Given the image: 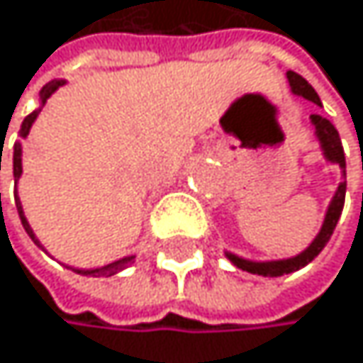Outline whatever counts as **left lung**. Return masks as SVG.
<instances>
[{
  "instance_id": "left-lung-1",
  "label": "left lung",
  "mask_w": 363,
  "mask_h": 363,
  "mask_svg": "<svg viewBox=\"0 0 363 363\" xmlns=\"http://www.w3.org/2000/svg\"><path fill=\"white\" fill-rule=\"evenodd\" d=\"M286 79H289V85H291V92L298 94V96H304L308 101H313L315 106H322V101L318 96V92L311 88V83L300 77L298 72L289 70L286 72ZM311 125L315 128V138L320 143V150L324 154V158L328 163H335L340 165L342 169V176L346 178V158H344V147H342V140H340V134L335 130V125L320 116V114H311ZM344 198H346V180H342L335 196H333L330 205L324 213V223L320 227V233L313 238V242L298 255L293 257H282V260H247L242 255H235L231 251H225V255L231 260L233 267L242 269L247 273H255V275H264V278H280V275H286V273H293V271H300L302 267H306L308 262H313L315 257L322 253V249L326 247V242L330 240L333 231H335V225L342 216V209H344Z\"/></svg>"
}]
</instances>
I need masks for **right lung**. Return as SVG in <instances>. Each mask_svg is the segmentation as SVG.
<instances>
[{"instance_id":"obj_1","label":"right lung","mask_w":363,"mask_h":363,"mask_svg":"<svg viewBox=\"0 0 363 363\" xmlns=\"http://www.w3.org/2000/svg\"><path fill=\"white\" fill-rule=\"evenodd\" d=\"M61 85H65V81H63V79H61V81H50V83H45L43 88H41V94H39L41 106H39L35 112H30V114H28V116L23 118L21 130H19V136H21V138H26L28 134H30L33 123L37 121V116H39L41 108L45 106V101L50 99V96L61 88ZM13 174H15V183H17V180L21 178V140H17V143H15V152H13ZM15 205H17V211H19V218H21V225H23L26 233L33 238V242H35L37 247H41V249H43V245L39 242V238L35 235L33 227L28 225V220H26L19 196H15ZM134 257H136V255H125V257H121V260H114V262H110V264H106V267H99V269H74V271H77V273H83V275H92V278H101V275H114V273H118V271L125 269L128 264H132Z\"/></svg>"}]
</instances>
